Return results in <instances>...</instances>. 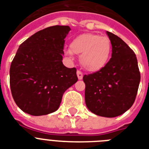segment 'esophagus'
<instances>
[{
	"mask_svg": "<svg viewBox=\"0 0 149 149\" xmlns=\"http://www.w3.org/2000/svg\"><path fill=\"white\" fill-rule=\"evenodd\" d=\"M77 73V77H78V79H83L84 74H83V72H82L81 71H79V70H78Z\"/></svg>",
	"mask_w": 149,
	"mask_h": 149,
	"instance_id": "esophagus-1",
	"label": "esophagus"
}]
</instances>
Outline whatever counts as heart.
Segmentation results:
<instances>
[{
	"mask_svg": "<svg viewBox=\"0 0 149 149\" xmlns=\"http://www.w3.org/2000/svg\"><path fill=\"white\" fill-rule=\"evenodd\" d=\"M68 53L80 55L79 61L85 70L96 72L104 68L111 54V41L106 36L84 33L77 36L70 43Z\"/></svg>",
	"mask_w": 149,
	"mask_h": 149,
	"instance_id": "1",
	"label": "heart"
}]
</instances>
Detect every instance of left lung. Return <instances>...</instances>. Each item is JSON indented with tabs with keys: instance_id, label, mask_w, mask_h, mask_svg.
<instances>
[{
	"instance_id": "1",
	"label": "left lung",
	"mask_w": 149,
	"mask_h": 149,
	"mask_svg": "<svg viewBox=\"0 0 149 149\" xmlns=\"http://www.w3.org/2000/svg\"><path fill=\"white\" fill-rule=\"evenodd\" d=\"M111 45V58L104 68L84 75L85 102L97 115L114 118L133 105L141 75L134 51L120 38L107 31Z\"/></svg>"
}]
</instances>
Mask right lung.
<instances>
[{
    "label": "right lung",
    "instance_id": "1",
    "mask_svg": "<svg viewBox=\"0 0 149 149\" xmlns=\"http://www.w3.org/2000/svg\"><path fill=\"white\" fill-rule=\"evenodd\" d=\"M69 26L48 27L20 45L10 67V86L22 111L45 115L58 108L64 92L78 80L76 68L63 64Z\"/></svg>",
    "mask_w": 149,
    "mask_h": 149
}]
</instances>
